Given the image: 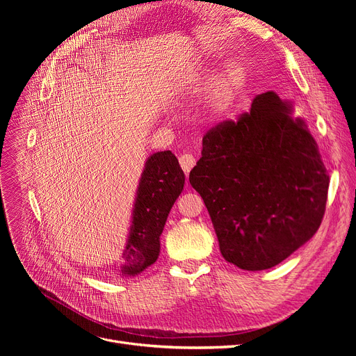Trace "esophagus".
<instances>
[{"instance_id": "esophagus-1", "label": "esophagus", "mask_w": 356, "mask_h": 356, "mask_svg": "<svg viewBox=\"0 0 356 356\" xmlns=\"http://www.w3.org/2000/svg\"><path fill=\"white\" fill-rule=\"evenodd\" d=\"M179 161H180V165H181V168L184 170L186 176L189 175V172L192 170L193 165L196 164V160H195V157L192 154H181Z\"/></svg>"}]
</instances>
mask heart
<instances>
[{
  "label": "heart",
  "instance_id": "obj_1",
  "mask_svg": "<svg viewBox=\"0 0 356 356\" xmlns=\"http://www.w3.org/2000/svg\"><path fill=\"white\" fill-rule=\"evenodd\" d=\"M213 86L211 106L218 117H228L238 105L242 93L247 86V70L241 63H231L215 81L211 72H199L188 82H181L177 88L179 93L189 92V89H208Z\"/></svg>",
  "mask_w": 356,
  "mask_h": 356
}]
</instances>
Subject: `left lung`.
<instances>
[{"label":"left lung","instance_id":"left-lung-1","mask_svg":"<svg viewBox=\"0 0 356 356\" xmlns=\"http://www.w3.org/2000/svg\"><path fill=\"white\" fill-rule=\"evenodd\" d=\"M189 181L202 196L222 257L248 271L271 268L319 229L329 175L307 122L268 90L248 114L202 140Z\"/></svg>","mask_w":356,"mask_h":356}]
</instances>
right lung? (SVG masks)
<instances>
[{
    "label": "right lung",
    "mask_w": 356,
    "mask_h": 356,
    "mask_svg": "<svg viewBox=\"0 0 356 356\" xmlns=\"http://www.w3.org/2000/svg\"><path fill=\"white\" fill-rule=\"evenodd\" d=\"M183 186L184 173L172 152H159L147 159L136 192L125 250L122 251V277H136L157 261L161 232Z\"/></svg>",
    "instance_id": "1"
}]
</instances>
